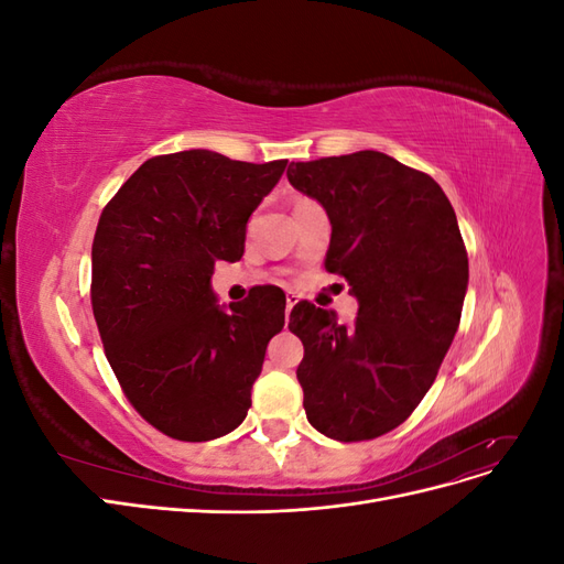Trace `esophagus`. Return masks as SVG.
<instances>
[{"label": "esophagus", "instance_id": "obj_1", "mask_svg": "<svg viewBox=\"0 0 564 564\" xmlns=\"http://www.w3.org/2000/svg\"><path fill=\"white\" fill-rule=\"evenodd\" d=\"M296 303H299V296H296V294H286V308H284L286 319H289V313H292V308H294Z\"/></svg>", "mask_w": 564, "mask_h": 564}]
</instances>
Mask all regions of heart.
Instances as JSON below:
<instances>
[{"mask_svg":"<svg viewBox=\"0 0 564 564\" xmlns=\"http://www.w3.org/2000/svg\"><path fill=\"white\" fill-rule=\"evenodd\" d=\"M299 202H301V199H299Z\"/></svg>","mask_w":564,"mask_h":564,"instance_id":"1","label":"heart"}]
</instances>
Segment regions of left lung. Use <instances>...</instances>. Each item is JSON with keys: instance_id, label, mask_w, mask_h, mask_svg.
Instances as JSON below:
<instances>
[{"instance_id": "left-lung-1", "label": "left lung", "mask_w": 564, "mask_h": 564, "mask_svg": "<svg viewBox=\"0 0 564 564\" xmlns=\"http://www.w3.org/2000/svg\"><path fill=\"white\" fill-rule=\"evenodd\" d=\"M286 178L327 212L324 268L360 303L350 327L294 305L305 416L332 440H373L409 419L452 346L468 286L464 237L442 187L377 150L292 162Z\"/></svg>"}]
</instances>
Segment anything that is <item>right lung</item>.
Here are the masks:
<instances>
[{"mask_svg": "<svg viewBox=\"0 0 564 564\" xmlns=\"http://www.w3.org/2000/svg\"><path fill=\"white\" fill-rule=\"evenodd\" d=\"M286 160L183 150L143 162L98 218L91 308L127 400L152 429L207 442L251 406L268 340L284 327L278 289L216 305V261H240L247 220Z\"/></svg>", "mask_w": 564, "mask_h": 564, "instance_id": "obj_1", "label": "right lung"}]
</instances>
